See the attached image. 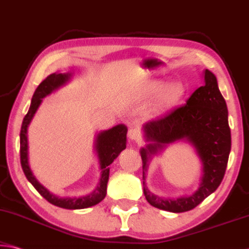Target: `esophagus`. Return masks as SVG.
<instances>
[{"label": "esophagus", "mask_w": 249, "mask_h": 249, "mask_svg": "<svg viewBox=\"0 0 249 249\" xmlns=\"http://www.w3.org/2000/svg\"><path fill=\"white\" fill-rule=\"evenodd\" d=\"M128 137L132 141H137L141 137V132L137 128H132L128 131Z\"/></svg>", "instance_id": "1"}]
</instances>
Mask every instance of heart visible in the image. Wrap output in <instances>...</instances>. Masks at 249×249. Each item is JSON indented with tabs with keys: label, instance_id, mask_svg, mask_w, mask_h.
I'll return each instance as SVG.
<instances>
[{
	"label": "heart",
	"instance_id": "1",
	"mask_svg": "<svg viewBox=\"0 0 249 249\" xmlns=\"http://www.w3.org/2000/svg\"><path fill=\"white\" fill-rule=\"evenodd\" d=\"M164 85L165 84L163 81L151 82L142 89V95L144 97L156 95L157 93H160L161 89L164 88ZM184 93L185 89L181 83H172V84H169L167 88H165L160 94L159 100H157L155 104V109L159 110V112H167V110L175 107V106L179 103Z\"/></svg>",
	"mask_w": 249,
	"mask_h": 249
}]
</instances>
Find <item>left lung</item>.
<instances>
[{"mask_svg":"<svg viewBox=\"0 0 249 249\" xmlns=\"http://www.w3.org/2000/svg\"><path fill=\"white\" fill-rule=\"evenodd\" d=\"M144 132L146 140L152 142L146 148L141 149L144 180L152 154L179 140L188 141L196 148L204 172L198 191L192 196L176 199L155 196L145 187L143 181L144 195L152 206L172 213L191 211L222 183L231 146V128L226 102L219 92L216 76L211 71L205 70L203 86L192 94L186 104L146 123Z\"/></svg>","mask_w":249,"mask_h":249,"instance_id":"obj_1","label":"left lung"}]
</instances>
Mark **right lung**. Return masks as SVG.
Instances as JSON below:
<instances>
[{
    "label": "right lung",
    "instance_id": "obj_1",
    "mask_svg": "<svg viewBox=\"0 0 249 249\" xmlns=\"http://www.w3.org/2000/svg\"><path fill=\"white\" fill-rule=\"evenodd\" d=\"M70 75L71 74L68 73L51 74L35 89L30 109L25 115L24 120H23L21 133H19V156H21L22 169L27 180L33 185L34 188L44 197L47 202L57 207L66 208V210H82V208H88L98 204L106 196V187H107L109 176V165L118 156V154L126 148V133H127V129L124 125H117L115 127L110 128L108 131L102 132L97 135L95 149L98 154V159H100L101 179L95 191L90 193L89 195L74 197V198H71V197L70 198H61V197L52 194L43 185L39 184L29 166V159H27V127H29V124L32 121L35 112H36L39 104H41L42 98L49 95L54 89H58L63 84H65L66 81H69Z\"/></svg>",
    "mask_w": 249,
    "mask_h": 249
}]
</instances>
